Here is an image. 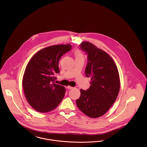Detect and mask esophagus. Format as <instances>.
<instances>
[{
  "label": "esophagus",
  "instance_id": "esophagus-1",
  "mask_svg": "<svg viewBox=\"0 0 147 147\" xmlns=\"http://www.w3.org/2000/svg\"><path fill=\"white\" fill-rule=\"evenodd\" d=\"M67 88L68 89H72V88H73V87H72V86H69V85L67 86Z\"/></svg>",
  "mask_w": 147,
  "mask_h": 147
}]
</instances>
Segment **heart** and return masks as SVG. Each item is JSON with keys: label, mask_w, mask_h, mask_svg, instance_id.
Wrapping results in <instances>:
<instances>
[{"label": "heart", "mask_w": 147, "mask_h": 147, "mask_svg": "<svg viewBox=\"0 0 147 147\" xmlns=\"http://www.w3.org/2000/svg\"><path fill=\"white\" fill-rule=\"evenodd\" d=\"M75 55L76 58H84L83 54L79 50H77L75 52Z\"/></svg>", "instance_id": "b5f03b06"}]
</instances>
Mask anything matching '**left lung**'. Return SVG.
Wrapping results in <instances>:
<instances>
[{
    "instance_id": "8db88e82",
    "label": "left lung",
    "mask_w": 147,
    "mask_h": 147,
    "mask_svg": "<svg viewBox=\"0 0 147 147\" xmlns=\"http://www.w3.org/2000/svg\"><path fill=\"white\" fill-rule=\"evenodd\" d=\"M80 49L87 55L85 76L91 78V85L76 101L78 108L90 118L101 117L115 101L120 89L119 72L113 59L102 50L88 42Z\"/></svg>"
}]
</instances>
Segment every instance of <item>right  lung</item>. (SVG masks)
<instances>
[{
	"instance_id": "1",
	"label": "right lung",
	"mask_w": 147,
	"mask_h": 147,
	"mask_svg": "<svg viewBox=\"0 0 147 147\" xmlns=\"http://www.w3.org/2000/svg\"><path fill=\"white\" fill-rule=\"evenodd\" d=\"M69 43L45 47L38 51L28 63L22 79L25 97L34 109L47 113L55 109L62 101L65 88L55 84L59 74V61L71 50Z\"/></svg>"
}]
</instances>
